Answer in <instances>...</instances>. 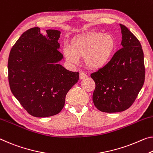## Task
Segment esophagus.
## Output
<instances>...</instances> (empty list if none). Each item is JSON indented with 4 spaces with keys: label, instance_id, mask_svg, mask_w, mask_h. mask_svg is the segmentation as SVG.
<instances>
[{
    "label": "esophagus",
    "instance_id": "1",
    "mask_svg": "<svg viewBox=\"0 0 153 153\" xmlns=\"http://www.w3.org/2000/svg\"><path fill=\"white\" fill-rule=\"evenodd\" d=\"M86 76L87 75L84 72H81L80 74H79V78L80 79H84L85 77H86Z\"/></svg>",
    "mask_w": 153,
    "mask_h": 153
}]
</instances>
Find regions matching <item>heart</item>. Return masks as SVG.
Listing matches in <instances>:
<instances>
[{
    "label": "heart",
    "mask_w": 153,
    "mask_h": 153,
    "mask_svg": "<svg viewBox=\"0 0 153 153\" xmlns=\"http://www.w3.org/2000/svg\"><path fill=\"white\" fill-rule=\"evenodd\" d=\"M115 45V39L111 35L93 33L73 39L71 46H64L62 52L71 63L77 64L80 59L85 58L87 66L99 69L108 63Z\"/></svg>",
    "instance_id": "1"
}]
</instances>
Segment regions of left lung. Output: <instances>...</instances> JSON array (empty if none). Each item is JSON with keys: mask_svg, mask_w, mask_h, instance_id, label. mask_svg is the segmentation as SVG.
<instances>
[{"mask_svg": "<svg viewBox=\"0 0 153 153\" xmlns=\"http://www.w3.org/2000/svg\"><path fill=\"white\" fill-rule=\"evenodd\" d=\"M122 48L105 66L91 74L95 83L94 105L103 112H118L129 108L145 79L141 43L125 26L120 24Z\"/></svg>", "mask_w": 153, "mask_h": 153, "instance_id": "obj_1", "label": "left lung"}]
</instances>
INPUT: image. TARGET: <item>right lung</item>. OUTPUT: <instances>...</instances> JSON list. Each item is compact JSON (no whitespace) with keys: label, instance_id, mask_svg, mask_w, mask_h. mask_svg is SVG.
Returning a JSON list of instances; mask_svg holds the SVG:
<instances>
[{"label":"right lung","instance_id":"1","mask_svg":"<svg viewBox=\"0 0 153 153\" xmlns=\"http://www.w3.org/2000/svg\"><path fill=\"white\" fill-rule=\"evenodd\" d=\"M46 35L35 27L25 31L10 51L8 79L10 89L26 111L35 117L58 114L65 97L79 79L58 64L63 56L58 48L60 32L47 30Z\"/></svg>","mask_w":153,"mask_h":153}]
</instances>
